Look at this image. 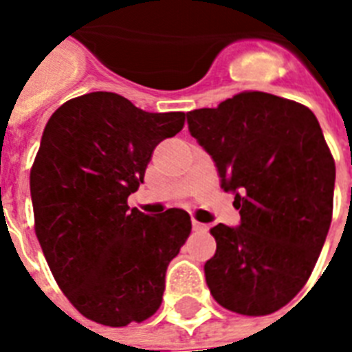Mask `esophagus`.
I'll use <instances>...</instances> for the list:
<instances>
[{"mask_svg":"<svg viewBox=\"0 0 352 352\" xmlns=\"http://www.w3.org/2000/svg\"><path fill=\"white\" fill-rule=\"evenodd\" d=\"M192 226H193V230H195V232H203V230H206V228H208V226L204 225V223H199V221H195V219L192 221Z\"/></svg>","mask_w":352,"mask_h":352,"instance_id":"esophagus-1","label":"esophagus"}]
</instances>
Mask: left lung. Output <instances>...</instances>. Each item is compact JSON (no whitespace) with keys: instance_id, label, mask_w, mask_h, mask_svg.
Returning a JSON list of instances; mask_svg holds the SVG:
<instances>
[{"instance_id":"8db88e82","label":"left lung","mask_w":352,"mask_h":352,"mask_svg":"<svg viewBox=\"0 0 352 352\" xmlns=\"http://www.w3.org/2000/svg\"><path fill=\"white\" fill-rule=\"evenodd\" d=\"M186 118L241 215L210 230L206 285L228 311L272 314L303 289L333 219L336 168L322 127L309 107L261 91Z\"/></svg>"}]
</instances>
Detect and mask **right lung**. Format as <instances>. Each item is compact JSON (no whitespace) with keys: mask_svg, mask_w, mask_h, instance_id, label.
<instances>
[{"mask_svg":"<svg viewBox=\"0 0 352 352\" xmlns=\"http://www.w3.org/2000/svg\"><path fill=\"white\" fill-rule=\"evenodd\" d=\"M184 113H148L96 91L47 122L30 170L34 230L58 287L80 314L124 327L153 316L166 270L192 232L184 210L151 217L129 208L153 149Z\"/></svg>","mask_w":352,"mask_h":352,"instance_id":"right-lung-1","label":"right lung"}]
</instances>
